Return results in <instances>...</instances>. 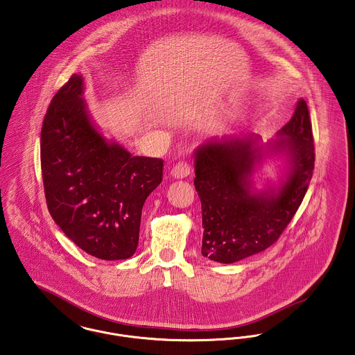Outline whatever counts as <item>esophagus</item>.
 <instances>
[{
    "instance_id": "esophagus-1",
    "label": "esophagus",
    "mask_w": 355,
    "mask_h": 355,
    "mask_svg": "<svg viewBox=\"0 0 355 355\" xmlns=\"http://www.w3.org/2000/svg\"><path fill=\"white\" fill-rule=\"evenodd\" d=\"M170 174L174 177V178H185L190 174V165L188 162H178L175 166L171 168Z\"/></svg>"
}]
</instances>
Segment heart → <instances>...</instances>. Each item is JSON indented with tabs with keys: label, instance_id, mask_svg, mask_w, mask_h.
<instances>
[{
	"label": "heart",
	"instance_id": "heart-1",
	"mask_svg": "<svg viewBox=\"0 0 355 355\" xmlns=\"http://www.w3.org/2000/svg\"><path fill=\"white\" fill-rule=\"evenodd\" d=\"M218 128H220V130H224V125H218Z\"/></svg>",
	"mask_w": 355,
	"mask_h": 355
}]
</instances>
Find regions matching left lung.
Wrapping results in <instances>:
<instances>
[{"mask_svg": "<svg viewBox=\"0 0 355 355\" xmlns=\"http://www.w3.org/2000/svg\"><path fill=\"white\" fill-rule=\"evenodd\" d=\"M282 155L286 171L277 187L252 188L251 177L266 157ZM313 128L299 99L291 121L263 145L244 135L208 141L194 151V187L202 208L201 253L230 264L271 247L291 223L313 177Z\"/></svg>", "mask_w": 355, "mask_h": 355, "instance_id": "8db88e82", "label": "left lung"}]
</instances>
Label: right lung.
Returning a JSON list of instances; mask_svg holds the SVG:
<instances>
[{"instance_id": "obj_1", "label": "right lung", "mask_w": 355, "mask_h": 355, "mask_svg": "<svg viewBox=\"0 0 355 355\" xmlns=\"http://www.w3.org/2000/svg\"><path fill=\"white\" fill-rule=\"evenodd\" d=\"M82 75L56 92L42 128V182L55 223L80 250L102 260L131 257L142 208L162 182L164 161L132 157L92 123Z\"/></svg>"}]
</instances>
